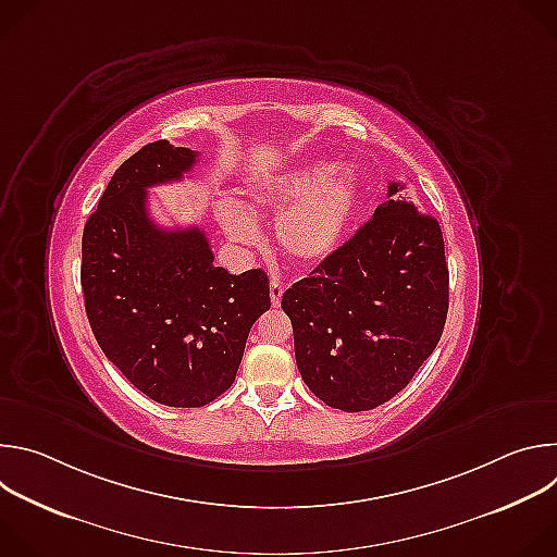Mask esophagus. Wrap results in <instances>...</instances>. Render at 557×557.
Wrapping results in <instances>:
<instances>
[{
    "label": "esophagus",
    "mask_w": 557,
    "mask_h": 557,
    "mask_svg": "<svg viewBox=\"0 0 557 557\" xmlns=\"http://www.w3.org/2000/svg\"><path fill=\"white\" fill-rule=\"evenodd\" d=\"M282 295H284V284L280 280H271V304L275 308L282 304Z\"/></svg>",
    "instance_id": "1"
}]
</instances>
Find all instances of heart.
I'll use <instances>...</instances> for the list:
<instances>
[{
  "label": "heart",
  "mask_w": 557,
  "mask_h": 557,
  "mask_svg": "<svg viewBox=\"0 0 557 557\" xmlns=\"http://www.w3.org/2000/svg\"><path fill=\"white\" fill-rule=\"evenodd\" d=\"M249 209L233 200L215 207L228 240L243 247L260 243V224L251 211H277V243L297 264L329 262L344 245L361 202V176L355 165L304 161L256 178L247 189Z\"/></svg>",
  "instance_id": "b5f03b06"
}]
</instances>
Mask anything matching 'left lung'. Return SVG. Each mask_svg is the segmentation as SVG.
<instances>
[{
	"instance_id": "obj_1",
	"label": "left lung",
	"mask_w": 557,
	"mask_h": 557,
	"mask_svg": "<svg viewBox=\"0 0 557 557\" xmlns=\"http://www.w3.org/2000/svg\"><path fill=\"white\" fill-rule=\"evenodd\" d=\"M389 200L329 260L282 295L295 361L314 396L366 412L399 394L434 352L447 320L449 271L436 218Z\"/></svg>"
}]
</instances>
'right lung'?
Wrapping results in <instances>:
<instances>
[{"instance_id": "add662e5", "label": "right lung", "mask_w": 557, "mask_h": 557, "mask_svg": "<svg viewBox=\"0 0 557 557\" xmlns=\"http://www.w3.org/2000/svg\"><path fill=\"white\" fill-rule=\"evenodd\" d=\"M198 151L156 140L114 172L82 243V288L106 357L151 401L202 408L235 381L247 337L271 308L262 269L213 264L198 226L161 228L147 189L181 181Z\"/></svg>"}]
</instances>
